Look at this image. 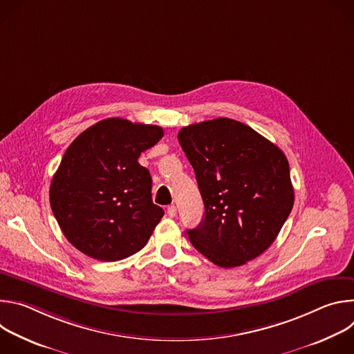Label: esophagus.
Segmentation results:
<instances>
[{
  "mask_svg": "<svg viewBox=\"0 0 354 354\" xmlns=\"http://www.w3.org/2000/svg\"><path fill=\"white\" fill-rule=\"evenodd\" d=\"M167 214L169 216V217H175L176 216V206H168V209H167Z\"/></svg>",
  "mask_w": 354,
  "mask_h": 354,
  "instance_id": "obj_1",
  "label": "esophagus"
}]
</instances>
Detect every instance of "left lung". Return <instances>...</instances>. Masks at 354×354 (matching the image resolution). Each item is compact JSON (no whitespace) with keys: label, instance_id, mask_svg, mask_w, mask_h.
<instances>
[{"label":"left lung","instance_id":"8db88e82","mask_svg":"<svg viewBox=\"0 0 354 354\" xmlns=\"http://www.w3.org/2000/svg\"><path fill=\"white\" fill-rule=\"evenodd\" d=\"M178 140L205 203L203 221L186 231L192 245L221 268H236L263 254L294 205L283 151L227 118L186 126Z\"/></svg>","mask_w":354,"mask_h":354}]
</instances>
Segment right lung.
Masks as SVG:
<instances>
[{
    "label": "right lung",
    "mask_w": 354,
    "mask_h": 354,
    "mask_svg": "<svg viewBox=\"0 0 354 354\" xmlns=\"http://www.w3.org/2000/svg\"><path fill=\"white\" fill-rule=\"evenodd\" d=\"M162 136L160 126L109 118L70 144L50 185V206L82 254L116 262L145 246L164 210L153 203V180L137 160Z\"/></svg>",
    "instance_id": "right-lung-1"
}]
</instances>
